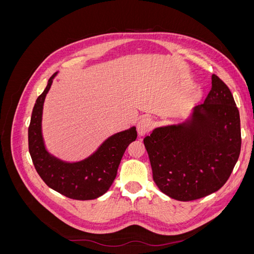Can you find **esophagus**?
I'll return each instance as SVG.
<instances>
[{"instance_id": "esophagus-1", "label": "esophagus", "mask_w": 254, "mask_h": 254, "mask_svg": "<svg viewBox=\"0 0 254 254\" xmlns=\"http://www.w3.org/2000/svg\"><path fill=\"white\" fill-rule=\"evenodd\" d=\"M153 127V122L149 118H143L139 122H137V133L140 135H145L148 132L151 131V129Z\"/></svg>"}]
</instances>
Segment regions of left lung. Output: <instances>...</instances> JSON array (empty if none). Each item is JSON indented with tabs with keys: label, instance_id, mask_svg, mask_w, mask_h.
Returning <instances> with one entry per match:
<instances>
[{
	"label": "left lung",
	"instance_id": "left-lung-1",
	"mask_svg": "<svg viewBox=\"0 0 254 254\" xmlns=\"http://www.w3.org/2000/svg\"><path fill=\"white\" fill-rule=\"evenodd\" d=\"M152 178L162 193L190 201L217 191L241 153L240 112L217 75L203 104L183 124L160 127L145 136Z\"/></svg>",
	"mask_w": 254,
	"mask_h": 254
}]
</instances>
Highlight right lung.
I'll return each mask as SVG.
<instances>
[{
  "mask_svg": "<svg viewBox=\"0 0 254 254\" xmlns=\"http://www.w3.org/2000/svg\"><path fill=\"white\" fill-rule=\"evenodd\" d=\"M53 74L42 94L37 98L28 127V149L37 173L47 186L76 200H91L104 195L117 177L118 168L128 145L135 141V127L106 140L96 152L76 163H66L51 156L44 147L41 132L42 109L51 88Z\"/></svg>",
  "mask_w": 254,
  "mask_h": 254,
  "instance_id": "add662e5",
  "label": "right lung"
}]
</instances>
